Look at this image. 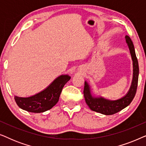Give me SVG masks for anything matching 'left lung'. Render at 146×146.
Segmentation results:
<instances>
[{
  "label": "left lung",
  "instance_id": "obj_1",
  "mask_svg": "<svg viewBox=\"0 0 146 146\" xmlns=\"http://www.w3.org/2000/svg\"><path fill=\"white\" fill-rule=\"evenodd\" d=\"M125 42L127 43L130 52L133 64V77L132 81L128 92L126 94L117 100L106 99L102 96H98L92 92L90 86L85 81L84 96L86 103L92 111L100 113L104 115H112L124 109L130 104L136 93L137 82L139 76V65L135 55L134 46L133 42L128 36H125Z\"/></svg>",
  "mask_w": 146,
  "mask_h": 146
}]
</instances>
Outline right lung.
I'll return each instance as SVG.
<instances>
[{
    "label": "right lung",
    "mask_w": 146,
    "mask_h": 146,
    "mask_svg": "<svg viewBox=\"0 0 146 146\" xmlns=\"http://www.w3.org/2000/svg\"><path fill=\"white\" fill-rule=\"evenodd\" d=\"M68 74H62L55 78L40 92L29 97H19L15 100L21 109L29 112L41 113L50 110L56 104L63 87L70 79Z\"/></svg>",
    "instance_id": "right-lung-1"
}]
</instances>
